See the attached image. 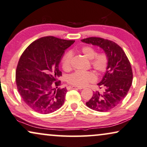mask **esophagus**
<instances>
[{
    "instance_id": "34e87169",
    "label": "esophagus",
    "mask_w": 147,
    "mask_h": 147,
    "mask_svg": "<svg viewBox=\"0 0 147 147\" xmlns=\"http://www.w3.org/2000/svg\"><path fill=\"white\" fill-rule=\"evenodd\" d=\"M70 89H77V90H82L83 87H76V86H73V85H70V86L68 87Z\"/></svg>"
}]
</instances>
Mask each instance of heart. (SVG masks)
I'll use <instances>...</instances> for the list:
<instances>
[{
  "label": "heart",
  "mask_w": 147,
  "mask_h": 147,
  "mask_svg": "<svg viewBox=\"0 0 147 147\" xmlns=\"http://www.w3.org/2000/svg\"><path fill=\"white\" fill-rule=\"evenodd\" d=\"M81 52L84 56L91 60L92 68L98 72H102L107 69L109 59L104 53H97L94 48L85 46L81 49ZM72 53L68 51L64 55L61 64L63 70L68 71L71 69V59ZM96 75L90 71H76L67 77V82L77 87H84L90 83L95 82Z\"/></svg>",
  "instance_id": "b5f03b06"
}]
</instances>
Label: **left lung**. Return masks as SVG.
Here are the masks:
<instances>
[{"label": "left lung", "mask_w": 147, "mask_h": 147, "mask_svg": "<svg viewBox=\"0 0 147 147\" xmlns=\"http://www.w3.org/2000/svg\"><path fill=\"white\" fill-rule=\"evenodd\" d=\"M81 41L102 48L109 59L107 71L98 84L105 91L102 94L94 92L86 102L87 107L92 110L107 112L117 106L127 96L133 79L130 62L122 48L112 40L89 37Z\"/></svg>", "instance_id": "8db88e82"}]
</instances>
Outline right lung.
I'll use <instances>...</instances> for the list:
<instances>
[{"mask_svg":"<svg viewBox=\"0 0 147 147\" xmlns=\"http://www.w3.org/2000/svg\"><path fill=\"white\" fill-rule=\"evenodd\" d=\"M75 40L49 36L32 42L23 52L16 72L18 90L30 108L41 114L57 111L63 105L67 92L60 88L62 76L59 64L64 51Z\"/></svg>","mask_w":147,"mask_h":147,"instance_id":"1","label":"right lung"}]
</instances>
